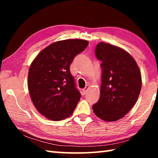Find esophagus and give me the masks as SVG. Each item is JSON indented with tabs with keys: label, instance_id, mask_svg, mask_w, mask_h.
Here are the masks:
<instances>
[{
	"label": "esophagus",
	"instance_id": "34e87169",
	"mask_svg": "<svg viewBox=\"0 0 158 158\" xmlns=\"http://www.w3.org/2000/svg\"><path fill=\"white\" fill-rule=\"evenodd\" d=\"M89 89V85H85V87L84 88V89L82 90L83 95H85V94H86V92H87V90H88V89Z\"/></svg>",
	"mask_w": 158,
	"mask_h": 158
}]
</instances>
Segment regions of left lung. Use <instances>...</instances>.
<instances>
[{
  "label": "left lung",
  "mask_w": 158,
  "mask_h": 158,
  "mask_svg": "<svg viewBox=\"0 0 158 158\" xmlns=\"http://www.w3.org/2000/svg\"><path fill=\"white\" fill-rule=\"evenodd\" d=\"M95 56L102 61L100 97L93 105L95 114L105 121H116L130 111L141 89V75L135 60L126 51L101 42Z\"/></svg>",
  "instance_id": "obj_1"
}]
</instances>
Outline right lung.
Here are the masks:
<instances>
[{"mask_svg":"<svg viewBox=\"0 0 158 158\" xmlns=\"http://www.w3.org/2000/svg\"><path fill=\"white\" fill-rule=\"evenodd\" d=\"M88 44L87 40L79 39L53 42L31 63L28 91L37 110L48 119L57 121L71 116L80 100L69 66Z\"/></svg>","mask_w":158,"mask_h":158,"instance_id":"obj_1","label":"right lung"}]
</instances>
